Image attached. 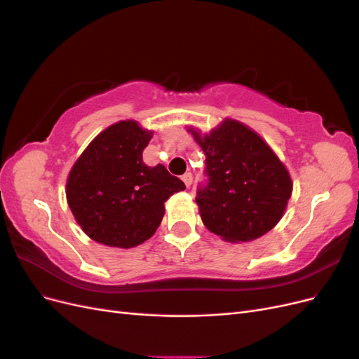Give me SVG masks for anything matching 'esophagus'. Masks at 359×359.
I'll use <instances>...</instances> for the list:
<instances>
[{
    "label": "esophagus",
    "mask_w": 359,
    "mask_h": 359,
    "mask_svg": "<svg viewBox=\"0 0 359 359\" xmlns=\"http://www.w3.org/2000/svg\"><path fill=\"white\" fill-rule=\"evenodd\" d=\"M181 180L184 181V184H186L187 187H190V186H191V182H193V175H191L190 172H186V173H184V175L181 177Z\"/></svg>",
    "instance_id": "1"
}]
</instances>
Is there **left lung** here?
<instances>
[{
    "instance_id": "1",
    "label": "left lung",
    "mask_w": 359,
    "mask_h": 359,
    "mask_svg": "<svg viewBox=\"0 0 359 359\" xmlns=\"http://www.w3.org/2000/svg\"><path fill=\"white\" fill-rule=\"evenodd\" d=\"M206 157L208 184L198 190L199 215L227 243L257 240L281 220L292 194L289 170L253 128L224 118L210 133L189 127Z\"/></svg>"
}]
</instances>
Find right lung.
I'll return each mask as SVG.
<instances>
[{
  "mask_svg": "<svg viewBox=\"0 0 359 359\" xmlns=\"http://www.w3.org/2000/svg\"><path fill=\"white\" fill-rule=\"evenodd\" d=\"M153 137L133 119L97 135L69 173L66 198L81 229L93 241L132 248L149 240L165 215V202L186 189L163 165L147 166Z\"/></svg>",
  "mask_w": 359,
  "mask_h": 359,
  "instance_id": "add662e5",
  "label": "right lung"
}]
</instances>
